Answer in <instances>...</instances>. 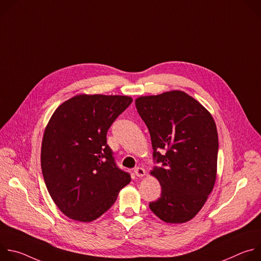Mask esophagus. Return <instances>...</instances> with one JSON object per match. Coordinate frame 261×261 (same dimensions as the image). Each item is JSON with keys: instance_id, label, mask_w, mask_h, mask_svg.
I'll return each mask as SVG.
<instances>
[{"instance_id": "obj_1", "label": "esophagus", "mask_w": 261, "mask_h": 261, "mask_svg": "<svg viewBox=\"0 0 261 261\" xmlns=\"http://www.w3.org/2000/svg\"><path fill=\"white\" fill-rule=\"evenodd\" d=\"M134 173H135L136 176L141 177V176H143V175L145 174V170H144L142 167H136V168L134 169Z\"/></svg>"}]
</instances>
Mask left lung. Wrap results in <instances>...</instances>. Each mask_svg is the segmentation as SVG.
<instances>
[{"mask_svg": "<svg viewBox=\"0 0 261 261\" xmlns=\"http://www.w3.org/2000/svg\"><path fill=\"white\" fill-rule=\"evenodd\" d=\"M138 114L150 131L155 175L162 188L151 211L167 223L191 220L212 192L219 141L215 121L194 98L180 91L139 97Z\"/></svg>", "mask_w": 261, "mask_h": 261, "instance_id": "obj_1", "label": "left lung"}]
</instances>
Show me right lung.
<instances>
[{
  "mask_svg": "<svg viewBox=\"0 0 261 261\" xmlns=\"http://www.w3.org/2000/svg\"><path fill=\"white\" fill-rule=\"evenodd\" d=\"M132 103L127 96L80 95L61 104L44 131L41 168L46 188L63 214L82 222L96 220L130 182L106 135Z\"/></svg>",
  "mask_w": 261,
  "mask_h": 261,
  "instance_id": "add662e5",
  "label": "right lung"
}]
</instances>
